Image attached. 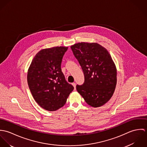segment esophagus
<instances>
[{
  "instance_id": "34e87169",
  "label": "esophagus",
  "mask_w": 147,
  "mask_h": 147,
  "mask_svg": "<svg viewBox=\"0 0 147 147\" xmlns=\"http://www.w3.org/2000/svg\"><path fill=\"white\" fill-rule=\"evenodd\" d=\"M72 84V85L74 86V89L75 90V89H76V84H75V83H73Z\"/></svg>"
}]
</instances>
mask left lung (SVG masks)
Returning a JSON list of instances; mask_svg holds the SVG:
<instances>
[{"label":"left lung","instance_id":"1","mask_svg":"<svg viewBox=\"0 0 147 147\" xmlns=\"http://www.w3.org/2000/svg\"><path fill=\"white\" fill-rule=\"evenodd\" d=\"M84 75L76 89L90 106L97 107L112 97L117 84V69L107 50L97 43L80 42L71 46Z\"/></svg>","mask_w":147,"mask_h":147}]
</instances>
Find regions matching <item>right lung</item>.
<instances>
[{
    "mask_svg": "<svg viewBox=\"0 0 147 147\" xmlns=\"http://www.w3.org/2000/svg\"><path fill=\"white\" fill-rule=\"evenodd\" d=\"M67 47L45 49L34 57L27 75L29 89L36 102L48 111L65 105L74 88L65 80L61 63Z\"/></svg>",
    "mask_w": 147,
    "mask_h": 147,
    "instance_id": "1",
    "label": "right lung"
}]
</instances>
